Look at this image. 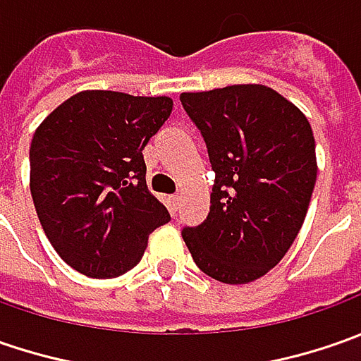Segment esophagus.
I'll list each match as a JSON object with an SVG mask.
<instances>
[{
  "mask_svg": "<svg viewBox=\"0 0 361 361\" xmlns=\"http://www.w3.org/2000/svg\"><path fill=\"white\" fill-rule=\"evenodd\" d=\"M169 202H171V209L176 211V209H178V204H180V197H178V195H173V197L169 199Z\"/></svg>",
  "mask_w": 361,
  "mask_h": 361,
  "instance_id": "34e87169",
  "label": "esophagus"
}]
</instances>
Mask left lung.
<instances>
[{
  "label": "left lung",
  "mask_w": 361,
  "mask_h": 361,
  "mask_svg": "<svg viewBox=\"0 0 361 361\" xmlns=\"http://www.w3.org/2000/svg\"><path fill=\"white\" fill-rule=\"evenodd\" d=\"M215 171L209 215L185 227L197 267L221 283H251L293 245L312 201L317 160L298 106L261 84L183 92Z\"/></svg>",
  "instance_id": "obj_1"
}]
</instances>
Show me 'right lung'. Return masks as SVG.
I'll return each instance as SVG.
<instances>
[{"instance_id": "add662e5", "label": "right lung", "mask_w": 361, "mask_h": 361, "mask_svg": "<svg viewBox=\"0 0 361 361\" xmlns=\"http://www.w3.org/2000/svg\"><path fill=\"white\" fill-rule=\"evenodd\" d=\"M173 112L169 96L84 90L44 120L30 146V190L42 229L82 275L112 279L169 223L146 187L142 150Z\"/></svg>"}]
</instances>
